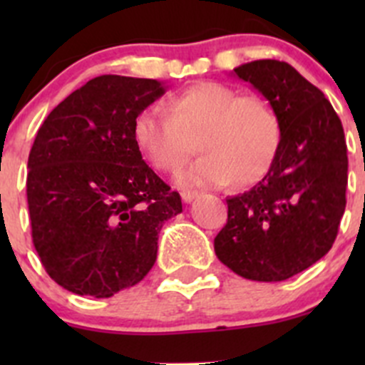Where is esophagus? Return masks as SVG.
<instances>
[{
	"label": "esophagus",
	"instance_id": "esophagus-1",
	"mask_svg": "<svg viewBox=\"0 0 365 365\" xmlns=\"http://www.w3.org/2000/svg\"><path fill=\"white\" fill-rule=\"evenodd\" d=\"M182 200L185 201V203H190V201H194L197 197V192L196 190H182Z\"/></svg>",
	"mask_w": 365,
	"mask_h": 365
}]
</instances>
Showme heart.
Returning a JSON list of instances; mask_svg holds the SVG:
<instances>
[{
  "instance_id": "1",
  "label": "heart",
  "mask_w": 365,
  "mask_h": 365,
  "mask_svg": "<svg viewBox=\"0 0 365 365\" xmlns=\"http://www.w3.org/2000/svg\"><path fill=\"white\" fill-rule=\"evenodd\" d=\"M197 134L203 155L182 171L183 187H220L259 182L279 155L282 123L277 109L259 95H240L230 84L201 81L173 95L160 108L143 109L132 121V141L146 164L173 173L192 153Z\"/></svg>"
}]
</instances>
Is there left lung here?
Segmentation results:
<instances>
[{
  "label": "left lung",
  "mask_w": 365,
  "mask_h": 365,
  "mask_svg": "<svg viewBox=\"0 0 365 365\" xmlns=\"http://www.w3.org/2000/svg\"><path fill=\"white\" fill-rule=\"evenodd\" d=\"M231 73L277 109L282 143L268 175L226 200L227 224L213 247L240 277L286 281L322 259L337 237L348 185L344 130L323 91L286 61L256 60Z\"/></svg>",
  "instance_id": "left-lung-1"
}]
</instances>
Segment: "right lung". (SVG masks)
<instances>
[{
	"mask_svg": "<svg viewBox=\"0 0 365 365\" xmlns=\"http://www.w3.org/2000/svg\"><path fill=\"white\" fill-rule=\"evenodd\" d=\"M164 83L98 76L43 120L28 159L33 245L49 277L76 295L109 298L138 284L157 259L162 224L180 194L148 168L132 121Z\"/></svg>",
	"mask_w": 365,
	"mask_h": 365,
	"instance_id": "right-lung-1",
	"label": "right lung"
}]
</instances>
